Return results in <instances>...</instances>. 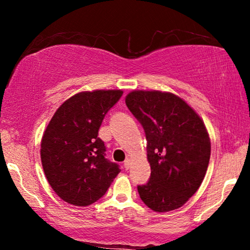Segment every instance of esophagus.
Returning a JSON list of instances; mask_svg holds the SVG:
<instances>
[{
  "instance_id": "34e87169",
  "label": "esophagus",
  "mask_w": 250,
  "mask_h": 250,
  "mask_svg": "<svg viewBox=\"0 0 250 250\" xmlns=\"http://www.w3.org/2000/svg\"><path fill=\"white\" fill-rule=\"evenodd\" d=\"M129 167H131V162H129V159H126L124 162V168L129 169Z\"/></svg>"
}]
</instances>
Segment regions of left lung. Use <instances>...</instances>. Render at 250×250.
Listing matches in <instances>:
<instances>
[{
  "mask_svg": "<svg viewBox=\"0 0 250 250\" xmlns=\"http://www.w3.org/2000/svg\"><path fill=\"white\" fill-rule=\"evenodd\" d=\"M125 102L141 123L151 168L138 186L150 209L165 213L183 206L199 189L210 158V139L199 115L169 92L132 91Z\"/></svg>",
  "mask_w": 250,
  "mask_h": 250,
  "instance_id": "8db88e82",
  "label": "left lung"
}]
</instances>
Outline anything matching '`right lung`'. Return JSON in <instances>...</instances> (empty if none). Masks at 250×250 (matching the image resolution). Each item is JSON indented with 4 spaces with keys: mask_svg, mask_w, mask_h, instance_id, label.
<instances>
[{
    "mask_svg": "<svg viewBox=\"0 0 250 250\" xmlns=\"http://www.w3.org/2000/svg\"><path fill=\"white\" fill-rule=\"evenodd\" d=\"M122 95V90L81 92L64 101L51 118L41 142V160L51 188L66 203H95L121 172L104 157L105 146L98 133Z\"/></svg>",
    "mask_w": 250,
    "mask_h": 250,
    "instance_id": "add662e5",
    "label": "right lung"
}]
</instances>
